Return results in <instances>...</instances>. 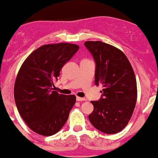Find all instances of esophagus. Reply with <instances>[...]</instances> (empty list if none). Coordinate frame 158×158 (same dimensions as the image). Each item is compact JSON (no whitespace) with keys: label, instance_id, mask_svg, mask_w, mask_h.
<instances>
[{"label":"esophagus","instance_id":"esophagus-1","mask_svg":"<svg viewBox=\"0 0 158 158\" xmlns=\"http://www.w3.org/2000/svg\"><path fill=\"white\" fill-rule=\"evenodd\" d=\"M76 99H77V101H84V100H86L85 98H83V97H76Z\"/></svg>","mask_w":158,"mask_h":158}]
</instances>
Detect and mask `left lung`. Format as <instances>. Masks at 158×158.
<instances>
[{"mask_svg":"<svg viewBox=\"0 0 158 158\" xmlns=\"http://www.w3.org/2000/svg\"><path fill=\"white\" fill-rule=\"evenodd\" d=\"M84 45L96 62L95 84L103 86L102 97L91 101L88 115L91 124L106 134L119 132L128 125L137 101V83L126 55L101 41H87Z\"/></svg>","mask_w":158,"mask_h":158,"instance_id":"1","label":"left lung"}]
</instances>
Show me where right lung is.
I'll return each instance as SVG.
<instances>
[{
	"instance_id": "right-lung-1",
	"label": "right lung",
	"mask_w": 158,
	"mask_h": 158,
	"mask_svg": "<svg viewBox=\"0 0 158 158\" xmlns=\"http://www.w3.org/2000/svg\"><path fill=\"white\" fill-rule=\"evenodd\" d=\"M78 49L75 44L44 45L32 52L19 68L14 100L20 116L34 132L52 135L67 122L76 97L53 90L54 81Z\"/></svg>"
}]
</instances>
